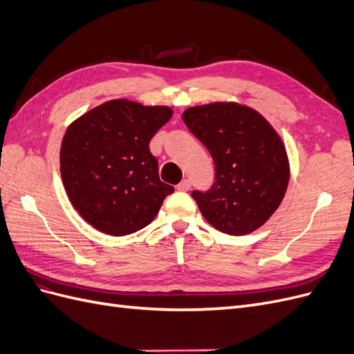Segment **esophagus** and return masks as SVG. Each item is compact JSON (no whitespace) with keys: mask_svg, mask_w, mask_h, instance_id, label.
<instances>
[{"mask_svg":"<svg viewBox=\"0 0 354 354\" xmlns=\"http://www.w3.org/2000/svg\"><path fill=\"white\" fill-rule=\"evenodd\" d=\"M189 189H190V180H187V178L181 180L177 185V190H180V192H187Z\"/></svg>","mask_w":354,"mask_h":354,"instance_id":"34e87169","label":"esophagus"}]
</instances>
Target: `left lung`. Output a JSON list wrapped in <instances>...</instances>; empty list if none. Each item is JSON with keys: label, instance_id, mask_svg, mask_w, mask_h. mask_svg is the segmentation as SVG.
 I'll use <instances>...</instances> for the list:
<instances>
[{"label": "left lung", "instance_id": "left-lung-1", "mask_svg": "<svg viewBox=\"0 0 354 354\" xmlns=\"http://www.w3.org/2000/svg\"><path fill=\"white\" fill-rule=\"evenodd\" d=\"M183 121L216 165L211 190L192 194L202 216L233 236L261 227L288 189L289 160L281 136L260 112L236 102L192 106Z\"/></svg>", "mask_w": 354, "mask_h": 354}]
</instances>
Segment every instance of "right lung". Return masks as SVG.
I'll return each mask as SVG.
<instances>
[{"label":"right lung","mask_w":354,"mask_h":354,"mask_svg":"<svg viewBox=\"0 0 354 354\" xmlns=\"http://www.w3.org/2000/svg\"><path fill=\"white\" fill-rule=\"evenodd\" d=\"M173 116L168 106L104 102L63 136L60 173L68 198L94 229L124 236L146 227L174 187L159 180L149 143Z\"/></svg>","instance_id":"obj_1"}]
</instances>
